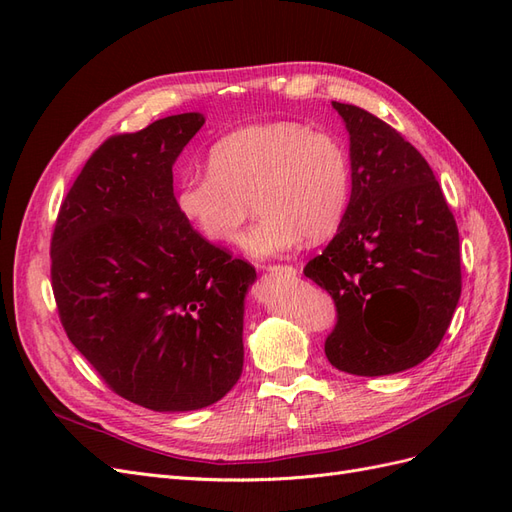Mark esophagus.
Listing matches in <instances>:
<instances>
[{"mask_svg": "<svg viewBox=\"0 0 512 512\" xmlns=\"http://www.w3.org/2000/svg\"><path fill=\"white\" fill-rule=\"evenodd\" d=\"M265 271H269V273H280V275H297V269H294L292 265H267V267H262Z\"/></svg>", "mask_w": 512, "mask_h": 512, "instance_id": "1", "label": "esophagus"}]
</instances>
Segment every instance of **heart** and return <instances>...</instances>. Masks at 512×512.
<instances>
[{"label": "heart", "instance_id": "b5f03b06", "mask_svg": "<svg viewBox=\"0 0 512 512\" xmlns=\"http://www.w3.org/2000/svg\"><path fill=\"white\" fill-rule=\"evenodd\" d=\"M209 173L177 185V209L200 237L235 241L252 208L260 218L239 245L252 258L292 252L303 237L329 239L350 205L352 170L344 143L297 121H267L235 130L209 149Z\"/></svg>", "mask_w": 512, "mask_h": 512}]
</instances>
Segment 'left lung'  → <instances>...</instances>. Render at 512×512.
Returning <instances> with one entry per match:
<instances>
[{"instance_id": "1", "label": "left lung", "mask_w": 512, "mask_h": 512, "mask_svg": "<svg viewBox=\"0 0 512 512\" xmlns=\"http://www.w3.org/2000/svg\"><path fill=\"white\" fill-rule=\"evenodd\" d=\"M350 134L352 192L337 235L303 273L327 290L333 367L389 376L423 363L461 294L459 230L427 160L389 123L333 102Z\"/></svg>"}]
</instances>
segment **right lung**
Returning <instances> with one entry per match:
<instances>
[{
  "label": "right lung",
  "mask_w": 512,
  "mask_h": 512,
  "mask_svg": "<svg viewBox=\"0 0 512 512\" xmlns=\"http://www.w3.org/2000/svg\"><path fill=\"white\" fill-rule=\"evenodd\" d=\"M203 123L200 113L170 115L104 141L51 239L68 339L117 395L156 412L211 406L243 369L256 269L200 237L173 192V164Z\"/></svg>",
  "instance_id": "right-lung-1"
}]
</instances>
